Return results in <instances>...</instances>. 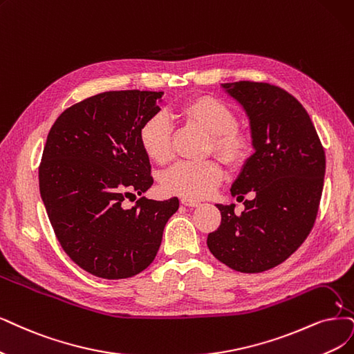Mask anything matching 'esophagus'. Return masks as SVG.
Wrapping results in <instances>:
<instances>
[{
	"mask_svg": "<svg viewBox=\"0 0 354 354\" xmlns=\"http://www.w3.org/2000/svg\"><path fill=\"white\" fill-rule=\"evenodd\" d=\"M180 204H182V205H187V207H198V205H200V201H197V200L182 198V200H180Z\"/></svg>",
	"mask_w": 354,
	"mask_h": 354,
	"instance_id": "1",
	"label": "esophagus"
}]
</instances>
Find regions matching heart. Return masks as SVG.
Returning a JSON list of instances; mask_svg holds the SVG:
<instances>
[{
  "mask_svg": "<svg viewBox=\"0 0 354 354\" xmlns=\"http://www.w3.org/2000/svg\"><path fill=\"white\" fill-rule=\"evenodd\" d=\"M176 116L185 122L203 128L210 134L208 149L213 150L229 167H241L251 154V138L239 129L234 112L212 96H195L178 104ZM141 147L150 159L165 165L172 157L170 127L166 116L154 113L142 122L138 131ZM223 178L221 166L207 159L203 162H180L170 167L162 178L165 192L188 200L210 195Z\"/></svg>",
  "mask_w": 354,
  "mask_h": 354,
  "instance_id": "heart-1",
  "label": "heart"
}]
</instances>
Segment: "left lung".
Masks as SVG:
<instances>
[{
  "label": "left lung",
  "mask_w": 354,
  "mask_h": 354,
  "mask_svg": "<svg viewBox=\"0 0 354 354\" xmlns=\"http://www.w3.org/2000/svg\"><path fill=\"white\" fill-rule=\"evenodd\" d=\"M242 104L255 153L248 157L230 192L246 200L216 204L221 223L207 238L210 252L232 270L263 272L281 264L315 223L325 175V151L306 109L286 90L268 83L221 84Z\"/></svg>",
  "instance_id": "1"
}]
</instances>
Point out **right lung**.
I'll return each instance as SVG.
<instances>
[{
	"label": "right lung",
	"mask_w": 354,
	"mask_h": 354,
	"mask_svg": "<svg viewBox=\"0 0 354 354\" xmlns=\"http://www.w3.org/2000/svg\"><path fill=\"white\" fill-rule=\"evenodd\" d=\"M163 91H104L65 109L52 125L39 166V189L62 250L100 279L146 270L179 200L125 198L153 185L138 131L160 111Z\"/></svg>",
	"instance_id": "right-lung-1"
}]
</instances>
